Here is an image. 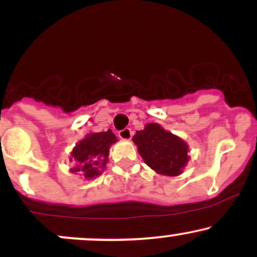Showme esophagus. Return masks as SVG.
I'll use <instances>...</instances> for the list:
<instances>
[{
  "label": "esophagus",
  "mask_w": 257,
  "mask_h": 257,
  "mask_svg": "<svg viewBox=\"0 0 257 257\" xmlns=\"http://www.w3.org/2000/svg\"><path fill=\"white\" fill-rule=\"evenodd\" d=\"M118 137L120 139H123V140H131L132 137H133V132L131 128H124L122 129V131L118 132Z\"/></svg>",
  "instance_id": "34e87169"
}]
</instances>
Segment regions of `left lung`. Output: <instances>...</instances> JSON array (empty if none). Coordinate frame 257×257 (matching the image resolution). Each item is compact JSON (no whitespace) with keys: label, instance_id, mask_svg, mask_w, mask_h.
Wrapping results in <instances>:
<instances>
[{"label":"left lung","instance_id":"obj_1","mask_svg":"<svg viewBox=\"0 0 257 257\" xmlns=\"http://www.w3.org/2000/svg\"><path fill=\"white\" fill-rule=\"evenodd\" d=\"M133 141L147 166L162 175H179L188 162L187 145L156 123L146 124L144 131L137 132Z\"/></svg>","mask_w":257,"mask_h":257}]
</instances>
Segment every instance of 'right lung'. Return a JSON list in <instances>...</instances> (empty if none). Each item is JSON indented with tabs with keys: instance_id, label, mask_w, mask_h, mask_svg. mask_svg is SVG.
<instances>
[{
	"instance_id": "1",
	"label": "right lung",
	"mask_w": 257,
	"mask_h": 257,
	"mask_svg": "<svg viewBox=\"0 0 257 257\" xmlns=\"http://www.w3.org/2000/svg\"><path fill=\"white\" fill-rule=\"evenodd\" d=\"M116 135L110 129L107 132L93 133L76 145L71 153V162L75 163L72 173L83 174L85 179H93L101 174L100 170L107 163L108 149L116 143Z\"/></svg>"
}]
</instances>
